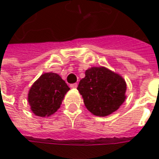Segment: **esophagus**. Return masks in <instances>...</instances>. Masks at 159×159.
<instances>
[{
  "label": "esophagus",
  "mask_w": 159,
  "mask_h": 159,
  "mask_svg": "<svg viewBox=\"0 0 159 159\" xmlns=\"http://www.w3.org/2000/svg\"><path fill=\"white\" fill-rule=\"evenodd\" d=\"M70 88L71 89H76L77 88V83H72V84H70Z\"/></svg>",
  "instance_id": "obj_1"
}]
</instances>
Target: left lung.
<instances>
[{
  "label": "left lung",
  "instance_id": "1",
  "mask_svg": "<svg viewBox=\"0 0 159 159\" xmlns=\"http://www.w3.org/2000/svg\"><path fill=\"white\" fill-rule=\"evenodd\" d=\"M126 89L123 76L104 66L87 70L77 87L87 109L99 117L116 111L125 101Z\"/></svg>",
  "mask_w": 159,
  "mask_h": 159
}]
</instances>
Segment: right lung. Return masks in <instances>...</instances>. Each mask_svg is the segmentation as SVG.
<instances>
[{"label": "right lung", "instance_id": "right-lung-1", "mask_svg": "<svg viewBox=\"0 0 159 159\" xmlns=\"http://www.w3.org/2000/svg\"><path fill=\"white\" fill-rule=\"evenodd\" d=\"M69 90L59 75L53 72L42 74L29 90L28 102L30 110L38 117L51 116L60 107Z\"/></svg>", "mask_w": 159, "mask_h": 159}]
</instances>
